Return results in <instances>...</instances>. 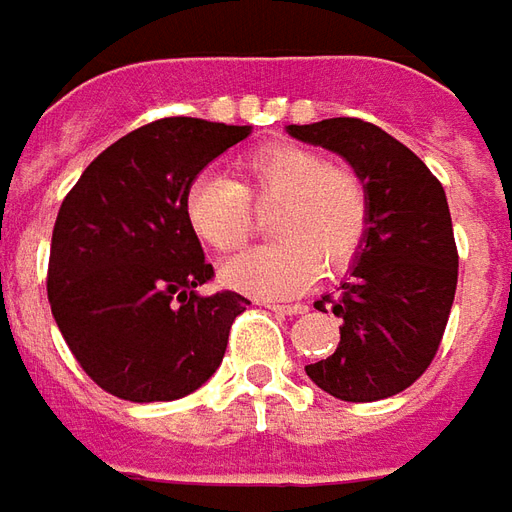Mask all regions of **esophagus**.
<instances>
[{"instance_id":"obj_1","label":"esophagus","mask_w":512,"mask_h":512,"mask_svg":"<svg viewBox=\"0 0 512 512\" xmlns=\"http://www.w3.org/2000/svg\"><path fill=\"white\" fill-rule=\"evenodd\" d=\"M267 308L275 313H283V316H297V313L308 311L305 305H278V302H267Z\"/></svg>"}]
</instances>
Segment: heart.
<instances>
[{
	"mask_svg": "<svg viewBox=\"0 0 512 512\" xmlns=\"http://www.w3.org/2000/svg\"><path fill=\"white\" fill-rule=\"evenodd\" d=\"M272 245L242 253L223 267V283L256 297L305 292L330 272L346 270L363 248L371 196L360 171L327 160L319 149L267 144L242 155L234 182L201 174L185 190V223L215 253L251 240L253 212H267Z\"/></svg>",
	"mask_w": 512,
	"mask_h": 512,
	"instance_id": "heart-1",
	"label": "heart"
}]
</instances>
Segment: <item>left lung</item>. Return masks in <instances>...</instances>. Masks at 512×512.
<instances>
[{"label":"left lung","instance_id":"left-lung-1","mask_svg":"<svg viewBox=\"0 0 512 512\" xmlns=\"http://www.w3.org/2000/svg\"><path fill=\"white\" fill-rule=\"evenodd\" d=\"M360 171L371 196L365 242L338 294L316 300L343 322L327 360L305 365L324 393L368 404L401 393L425 374L445 335L458 248L442 182L398 138L371 122L335 117L289 125Z\"/></svg>","mask_w":512,"mask_h":512}]
</instances>
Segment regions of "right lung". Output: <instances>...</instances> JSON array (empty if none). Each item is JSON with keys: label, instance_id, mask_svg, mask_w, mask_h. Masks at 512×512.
Wrapping results in <instances>:
<instances>
[{"label": "right lung", "instance_id": "obj_1", "mask_svg": "<svg viewBox=\"0 0 512 512\" xmlns=\"http://www.w3.org/2000/svg\"><path fill=\"white\" fill-rule=\"evenodd\" d=\"M248 133L193 117L149 122L103 149L62 201L48 302L78 365L106 393L174 401L218 371L251 300L196 294L215 272L182 201L196 174Z\"/></svg>", "mask_w": 512, "mask_h": 512}]
</instances>
